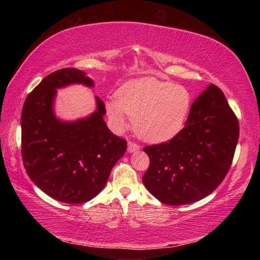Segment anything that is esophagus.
<instances>
[{
    "instance_id": "1",
    "label": "esophagus",
    "mask_w": 260,
    "mask_h": 260,
    "mask_svg": "<svg viewBox=\"0 0 260 260\" xmlns=\"http://www.w3.org/2000/svg\"><path fill=\"white\" fill-rule=\"evenodd\" d=\"M140 150V146L138 143L133 142V141H128V151L129 152H134Z\"/></svg>"
}]
</instances>
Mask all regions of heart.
Here are the masks:
<instances>
[{"instance_id": "heart-1", "label": "heart", "mask_w": 260, "mask_h": 260, "mask_svg": "<svg viewBox=\"0 0 260 260\" xmlns=\"http://www.w3.org/2000/svg\"><path fill=\"white\" fill-rule=\"evenodd\" d=\"M190 105L191 96L184 87L146 77L125 83L117 100L108 102V112L119 129L126 126V113L134 118L141 139L162 142L181 131Z\"/></svg>"}]
</instances>
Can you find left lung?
Returning a JSON list of instances; mask_svg holds the SVG:
<instances>
[{
    "label": "left lung",
    "mask_w": 260,
    "mask_h": 260,
    "mask_svg": "<svg viewBox=\"0 0 260 260\" xmlns=\"http://www.w3.org/2000/svg\"><path fill=\"white\" fill-rule=\"evenodd\" d=\"M239 134L235 113L211 83L193 101L186 126L174 138L143 148L150 159L144 186L167 205L204 199L230 171Z\"/></svg>",
    "instance_id": "left-lung-1"
}]
</instances>
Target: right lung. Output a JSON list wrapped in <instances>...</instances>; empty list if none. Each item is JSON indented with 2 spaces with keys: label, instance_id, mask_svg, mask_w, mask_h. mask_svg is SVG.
Returning a JSON list of instances; mask_svg holds the SVG:
<instances>
[{
  "label": "right lung",
  "instance_id": "add662e5",
  "mask_svg": "<svg viewBox=\"0 0 260 260\" xmlns=\"http://www.w3.org/2000/svg\"><path fill=\"white\" fill-rule=\"evenodd\" d=\"M70 83L91 87L81 70L52 72L30 91L21 111V158L29 179L54 200L80 204L98 195L114 164L124 156L127 141L111 133L103 120L105 105L85 119L65 122L52 111L56 88Z\"/></svg>",
  "mask_w": 260,
  "mask_h": 260
}]
</instances>
